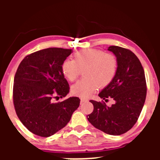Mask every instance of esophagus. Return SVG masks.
Segmentation results:
<instances>
[{
    "instance_id": "esophagus-1",
    "label": "esophagus",
    "mask_w": 160,
    "mask_h": 160,
    "mask_svg": "<svg viewBox=\"0 0 160 160\" xmlns=\"http://www.w3.org/2000/svg\"><path fill=\"white\" fill-rule=\"evenodd\" d=\"M88 102V100L87 99H86V98H80V104H82V103H84V102Z\"/></svg>"
}]
</instances>
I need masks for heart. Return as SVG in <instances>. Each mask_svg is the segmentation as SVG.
I'll use <instances>...</instances> for the list:
<instances>
[{
  "label": "heart",
  "instance_id": "1",
  "mask_svg": "<svg viewBox=\"0 0 160 160\" xmlns=\"http://www.w3.org/2000/svg\"><path fill=\"white\" fill-rule=\"evenodd\" d=\"M118 68V62L113 55L105 53L97 49H86L74 55V61L65 59L62 64L64 77L74 82L83 71L82 80L71 87L73 95L86 98L97 88H104L114 79Z\"/></svg>",
  "mask_w": 160,
  "mask_h": 160
}]
</instances>
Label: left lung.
<instances>
[{
    "instance_id": "obj_1",
    "label": "left lung",
    "mask_w": 160,
    "mask_h": 160,
    "mask_svg": "<svg viewBox=\"0 0 160 160\" xmlns=\"http://www.w3.org/2000/svg\"><path fill=\"white\" fill-rule=\"evenodd\" d=\"M108 49L115 55L118 68L113 81L98 96L105 101L113 98L115 103L108 107L104 102L90 100L94 110L87 119L104 133L120 135L131 129L140 116L147 95L146 80L141 63L132 51L117 46Z\"/></svg>"
}]
</instances>
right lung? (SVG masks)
Masks as SVG:
<instances>
[{"mask_svg":"<svg viewBox=\"0 0 160 160\" xmlns=\"http://www.w3.org/2000/svg\"><path fill=\"white\" fill-rule=\"evenodd\" d=\"M72 49L47 48L25 56L14 78L13 104L24 126L34 135L49 137L64 128L80 105V99L70 97L55 103L52 99L65 97L69 85L62 64Z\"/></svg>","mask_w":160,"mask_h":160,"instance_id":"1","label":"right lung"}]
</instances>
